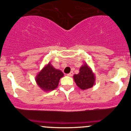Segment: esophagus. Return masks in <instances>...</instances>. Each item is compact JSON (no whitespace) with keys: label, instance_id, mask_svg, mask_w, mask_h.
Returning <instances> with one entry per match:
<instances>
[{"label":"esophagus","instance_id":"esophagus-1","mask_svg":"<svg viewBox=\"0 0 131 131\" xmlns=\"http://www.w3.org/2000/svg\"><path fill=\"white\" fill-rule=\"evenodd\" d=\"M73 75V72H71L70 73H68V74H67V75H68V76H69V77H72V75Z\"/></svg>","mask_w":131,"mask_h":131}]
</instances>
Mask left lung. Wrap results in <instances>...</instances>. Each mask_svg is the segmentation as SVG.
<instances>
[{"mask_svg":"<svg viewBox=\"0 0 131 131\" xmlns=\"http://www.w3.org/2000/svg\"><path fill=\"white\" fill-rule=\"evenodd\" d=\"M73 79L77 85L82 90L92 88L96 81L94 73L87 63L80 67L79 73L73 75Z\"/></svg>","mask_w":131,"mask_h":131,"instance_id":"1","label":"left lung"}]
</instances>
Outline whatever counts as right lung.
<instances>
[{
    "label": "right lung",
    "mask_w": 131,
    "mask_h": 131,
    "mask_svg": "<svg viewBox=\"0 0 131 131\" xmlns=\"http://www.w3.org/2000/svg\"><path fill=\"white\" fill-rule=\"evenodd\" d=\"M63 75L61 71L54 68L49 62L36 75L35 81L42 90L47 92L57 88L59 80Z\"/></svg>",
    "instance_id": "add662e5"
}]
</instances>
